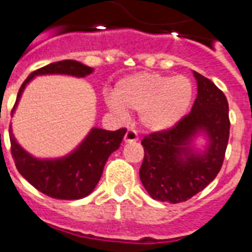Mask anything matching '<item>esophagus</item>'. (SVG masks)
Returning <instances> with one entry per match:
<instances>
[{"label": "esophagus", "mask_w": 252, "mask_h": 252, "mask_svg": "<svg viewBox=\"0 0 252 252\" xmlns=\"http://www.w3.org/2000/svg\"><path fill=\"white\" fill-rule=\"evenodd\" d=\"M137 140H138V137H137L136 130H133V129L126 130V134H124V141H126V142H136Z\"/></svg>", "instance_id": "esophagus-1"}]
</instances>
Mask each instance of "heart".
I'll return each mask as SVG.
<instances>
[{"label": "heart", "instance_id": "heart-1", "mask_svg": "<svg viewBox=\"0 0 252 252\" xmlns=\"http://www.w3.org/2000/svg\"><path fill=\"white\" fill-rule=\"evenodd\" d=\"M193 94L189 77L134 73L118 83L110 107L120 118L128 115L126 110L141 112V123L146 129L164 130L186 115Z\"/></svg>", "mask_w": 252, "mask_h": 252}]
</instances>
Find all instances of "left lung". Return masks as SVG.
I'll return each instance as SVG.
<instances>
[{
	"label": "left lung",
	"mask_w": 252,
	"mask_h": 252,
	"mask_svg": "<svg viewBox=\"0 0 252 252\" xmlns=\"http://www.w3.org/2000/svg\"><path fill=\"white\" fill-rule=\"evenodd\" d=\"M198 94L191 111L175 126L144 137V161L140 179L151 198L180 203L194 197L211 183L221 169L228 146L229 106L225 94L211 80L194 71ZM199 130L210 138L202 155L189 142Z\"/></svg>",
	"instance_id": "obj_1"
}]
</instances>
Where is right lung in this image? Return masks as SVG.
<instances>
[{"instance_id": "right-lung-1", "label": "right lung", "mask_w": 252, "mask_h": 252, "mask_svg": "<svg viewBox=\"0 0 252 252\" xmlns=\"http://www.w3.org/2000/svg\"><path fill=\"white\" fill-rule=\"evenodd\" d=\"M92 71L93 68L91 67L71 59L50 63L36 69L22 84L13 111L24 87L34 76L46 73H66L84 77L92 73ZM126 132V128L114 132L93 128L81 145L68 157L55 160H40L31 157L18 145L10 126V150L20 175L41 193L57 199H81L94 190L101 179L108 157L118 150Z\"/></svg>"}]
</instances>
